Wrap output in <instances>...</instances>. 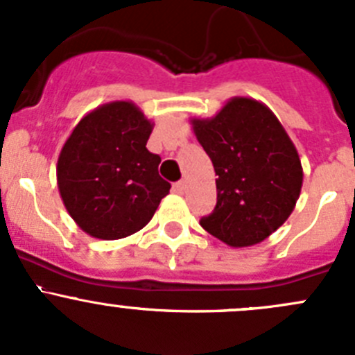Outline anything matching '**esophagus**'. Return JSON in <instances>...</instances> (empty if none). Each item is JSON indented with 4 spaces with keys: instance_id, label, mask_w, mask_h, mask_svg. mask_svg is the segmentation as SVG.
Instances as JSON below:
<instances>
[{
    "instance_id": "34e87169",
    "label": "esophagus",
    "mask_w": 355,
    "mask_h": 355,
    "mask_svg": "<svg viewBox=\"0 0 355 355\" xmlns=\"http://www.w3.org/2000/svg\"><path fill=\"white\" fill-rule=\"evenodd\" d=\"M173 191L177 192V194H184V191H185V182H184V180L177 182V184L173 185Z\"/></svg>"
}]
</instances>
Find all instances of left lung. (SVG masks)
I'll return each mask as SVG.
<instances>
[{
	"label": "left lung",
	"mask_w": 355,
	"mask_h": 355,
	"mask_svg": "<svg viewBox=\"0 0 355 355\" xmlns=\"http://www.w3.org/2000/svg\"><path fill=\"white\" fill-rule=\"evenodd\" d=\"M216 171V207L200 227L230 247L263 242L287 221L302 189V164L284 125L263 103L232 98L213 118H192Z\"/></svg>",
	"instance_id": "left-lung-1"
}]
</instances>
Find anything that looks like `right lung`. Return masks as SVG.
<instances>
[{
	"mask_svg": "<svg viewBox=\"0 0 355 355\" xmlns=\"http://www.w3.org/2000/svg\"><path fill=\"white\" fill-rule=\"evenodd\" d=\"M153 121L132 101L89 111L56 164L58 191L68 214L91 237L118 241L151 221L171 185L159 177L161 157L146 144Z\"/></svg>",
	"mask_w": 355,
	"mask_h": 355,
	"instance_id": "obj_1",
	"label": "right lung"
}]
</instances>
